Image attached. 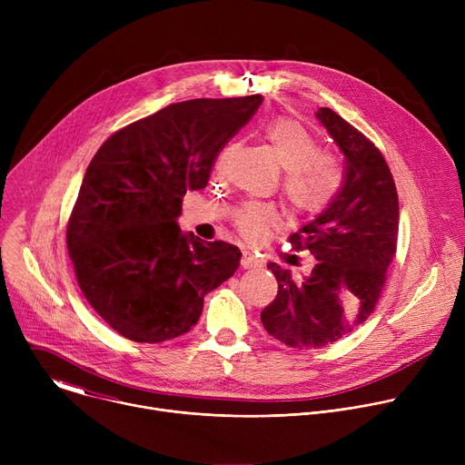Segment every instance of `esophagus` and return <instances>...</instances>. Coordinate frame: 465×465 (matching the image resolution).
<instances>
[{
    "label": "esophagus",
    "mask_w": 465,
    "mask_h": 465,
    "mask_svg": "<svg viewBox=\"0 0 465 465\" xmlns=\"http://www.w3.org/2000/svg\"><path fill=\"white\" fill-rule=\"evenodd\" d=\"M259 264H261V261L253 253L242 252V257H241V267L242 269H255V267H259Z\"/></svg>",
    "instance_id": "obj_1"
}]
</instances>
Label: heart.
I'll return each mask as SVG.
<instances>
[{
    "mask_svg": "<svg viewBox=\"0 0 465 465\" xmlns=\"http://www.w3.org/2000/svg\"><path fill=\"white\" fill-rule=\"evenodd\" d=\"M280 165L285 169L282 193L287 208L302 217L322 213L337 196L344 169L341 158L318 149L311 132L296 119L276 117L262 128ZM235 228L248 241H259L278 217L274 210L259 204H246L235 213Z\"/></svg>",
    "mask_w": 465,
    "mask_h": 465,
    "instance_id": "b5f03b06",
    "label": "heart"
}]
</instances>
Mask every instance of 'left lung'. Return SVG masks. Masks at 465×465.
<instances>
[{
	"label": "left lung",
	"mask_w": 465,
	"mask_h": 465,
	"mask_svg": "<svg viewBox=\"0 0 465 465\" xmlns=\"http://www.w3.org/2000/svg\"><path fill=\"white\" fill-rule=\"evenodd\" d=\"M346 158L337 196L314 221L291 235L296 250L316 259L307 276L269 262L278 296L261 322L276 341L298 350L337 342L373 312L395 255L400 201L381 151L331 108H318Z\"/></svg>",
	"instance_id": "1"
}]
</instances>
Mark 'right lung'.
Listing matches in <instances>:
<instances>
[{
    "label": "right lung",
    "mask_w": 465,
    "mask_h": 465,
    "mask_svg": "<svg viewBox=\"0 0 465 465\" xmlns=\"http://www.w3.org/2000/svg\"><path fill=\"white\" fill-rule=\"evenodd\" d=\"M261 95L191 99L126 124L90 162L68 221V252L95 312L134 342L176 339L204 296L239 269L237 246L182 233L187 191L204 189Z\"/></svg>",
    "instance_id": "1"
}]
</instances>
